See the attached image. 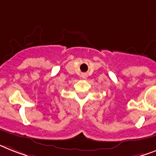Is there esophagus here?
<instances>
[{
    "instance_id": "1",
    "label": "esophagus",
    "mask_w": 156,
    "mask_h": 156,
    "mask_svg": "<svg viewBox=\"0 0 156 156\" xmlns=\"http://www.w3.org/2000/svg\"><path fill=\"white\" fill-rule=\"evenodd\" d=\"M83 78H84V76H83Z\"/></svg>"
}]
</instances>
